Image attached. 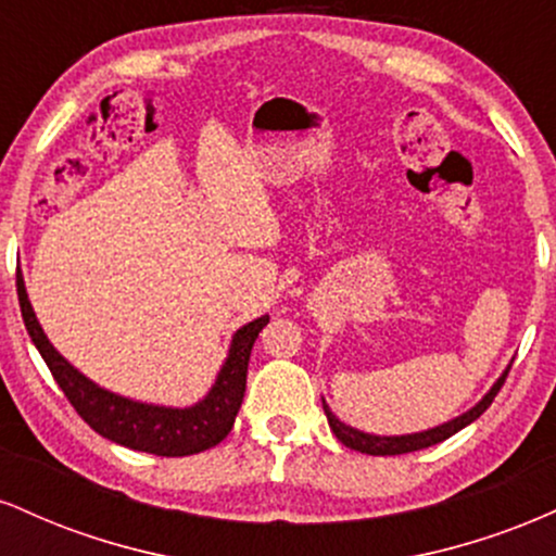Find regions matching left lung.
Wrapping results in <instances>:
<instances>
[{
    "mask_svg": "<svg viewBox=\"0 0 556 556\" xmlns=\"http://www.w3.org/2000/svg\"><path fill=\"white\" fill-rule=\"evenodd\" d=\"M507 374H509V368L502 374V379L496 381L494 387H491V392L481 402H478L473 410L463 413L460 418L450 420V424H444V426H437V429L420 431V433H407V437H374V433H363L358 429H353V426L342 424V420L329 410L327 402H324V413H327L329 429L334 431V437L340 439L344 446H350V450L366 452V455H405V452L426 450V446L444 442V439H450L452 433H457L460 429H465L468 424H473L478 416H483V410H486L491 402H494L496 392L502 389L504 379H507Z\"/></svg>",
    "mask_w": 556,
    "mask_h": 556,
    "instance_id": "1",
    "label": "left lung"
}]
</instances>
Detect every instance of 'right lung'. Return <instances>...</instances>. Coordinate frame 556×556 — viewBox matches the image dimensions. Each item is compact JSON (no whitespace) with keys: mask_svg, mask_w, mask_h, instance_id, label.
Masks as SVG:
<instances>
[{"mask_svg":"<svg viewBox=\"0 0 556 556\" xmlns=\"http://www.w3.org/2000/svg\"><path fill=\"white\" fill-rule=\"evenodd\" d=\"M17 300H21V314L30 340H34L41 358L47 361L49 371L65 392L70 405L75 407V413L110 442L159 457L198 455L203 450H212L232 431L235 416L242 405V394H245L253 342H256L258 331L269 324V316H261L238 329L212 392L198 405L180 410V407L143 405V402L125 400L119 394L96 387L56 353L43 329L38 327L21 274H17Z\"/></svg>","mask_w":556,"mask_h":556,"instance_id":"1","label":"right lung"}]
</instances>
